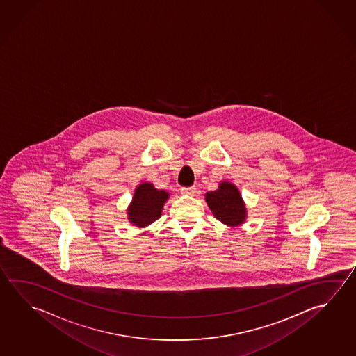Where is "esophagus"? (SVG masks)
Wrapping results in <instances>:
<instances>
[{
	"mask_svg": "<svg viewBox=\"0 0 356 356\" xmlns=\"http://www.w3.org/2000/svg\"><path fill=\"white\" fill-rule=\"evenodd\" d=\"M195 188L193 187H183L181 189V193L184 194V195H195Z\"/></svg>",
	"mask_w": 356,
	"mask_h": 356,
	"instance_id": "obj_1",
	"label": "esophagus"
}]
</instances>
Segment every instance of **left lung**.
<instances>
[{
	"instance_id": "8db88e82",
	"label": "left lung",
	"mask_w": 356,
	"mask_h": 356,
	"mask_svg": "<svg viewBox=\"0 0 356 356\" xmlns=\"http://www.w3.org/2000/svg\"><path fill=\"white\" fill-rule=\"evenodd\" d=\"M206 202L214 217L227 226L237 227L246 220L245 202L238 188L229 181H220L218 189L208 192Z\"/></svg>"
}]
</instances>
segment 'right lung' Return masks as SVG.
Returning <instances> with one entry per match:
<instances>
[{
    "label": "right lung",
    "mask_w": 356,
    "mask_h": 356,
    "mask_svg": "<svg viewBox=\"0 0 356 356\" xmlns=\"http://www.w3.org/2000/svg\"><path fill=\"white\" fill-rule=\"evenodd\" d=\"M168 198V192L156 189L152 183L144 181L136 188L133 201L128 208V220L140 228L152 225L162 216L163 206Z\"/></svg>",
    "instance_id": "right-lung-1"
}]
</instances>
